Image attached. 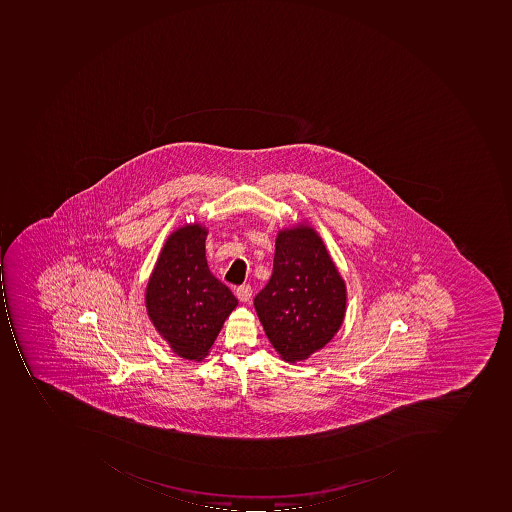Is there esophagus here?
I'll return each mask as SVG.
<instances>
[{
    "mask_svg": "<svg viewBox=\"0 0 512 512\" xmlns=\"http://www.w3.org/2000/svg\"><path fill=\"white\" fill-rule=\"evenodd\" d=\"M235 295H237L238 300L243 301V303H246V301L251 300L252 288L251 286H249V284H243V286L237 288V292H235Z\"/></svg>",
    "mask_w": 512,
    "mask_h": 512,
    "instance_id": "34e87169",
    "label": "esophagus"
}]
</instances>
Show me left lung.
<instances>
[{
	"instance_id": "obj_1",
	"label": "left lung",
	"mask_w": 512,
	"mask_h": 512,
	"mask_svg": "<svg viewBox=\"0 0 512 512\" xmlns=\"http://www.w3.org/2000/svg\"><path fill=\"white\" fill-rule=\"evenodd\" d=\"M254 306L271 345L288 363L306 360L337 334L345 320L346 284L312 226L278 231L274 271Z\"/></svg>"
}]
</instances>
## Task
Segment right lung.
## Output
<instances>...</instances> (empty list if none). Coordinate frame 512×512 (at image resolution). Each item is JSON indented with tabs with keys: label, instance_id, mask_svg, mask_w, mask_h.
Instances as JSON below:
<instances>
[{
	"label": "right lung",
	"instance_id": "right-lung-1",
	"mask_svg": "<svg viewBox=\"0 0 512 512\" xmlns=\"http://www.w3.org/2000/svg\"><path fill=\"white\" fill-rule=\"evenodd\" d=\"M208 229L186 224L172 232L147 281V315L178 357L201 361L209 354L238 300L214 277L206 261Z\"/></svg>",
	"mask_w": 512,
	"mask_h": 512
}]
</instances>
